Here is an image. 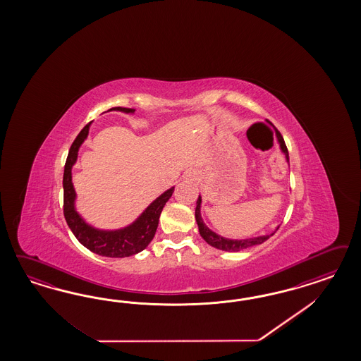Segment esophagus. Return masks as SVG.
<instances>
[{
  "label": "esophagus",
  "mask_w": 361,
  "mask_h": 361,
  "mask_svg": "<svg viewBox=\"0 0 361 361\" xmlns=\"http://www.w3.org/2000/svg\"><path fill=\"white\" fill-rule=\"evenodd\" d=\"M198 173H197L196 169H188L185 173L183 175V178L184 180H188V181H196L197 177H198Z\"/></svg>",
  "instance_id": "34e87169"
}]
</instances>
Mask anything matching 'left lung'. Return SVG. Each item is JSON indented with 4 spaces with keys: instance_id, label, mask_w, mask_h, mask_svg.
I'll return each instance as SVG.
<instances>
[{
    "instance_id": "left-lung-1",
    "label": "left lung",
    "mask_w": 361,
    "mask_h": 361,
    "mask_svg": "<svg viewBox=\"0 0 361 361\" xmlns=\"http://www.w3.org/2000/svg\"><path fill=\"white\" fill-rule=\"evenodd\" d=\"M275 135H276V139H278V142H279L281 151L284 153L286 160L288 163V151H287V147L284 144L283 137L276 130H275ZM201 202H202L201 196H198L196 202V221L197 225H198L200 235L207 240L210 246H213V247H216L219 250H224V252H240V250L249 249V247L255 246V245H261L264 240H269L274 234V233H271V234L252 237V238H246V240H230V238H225V237L219 235L217 233H214L213 230L209 229L208 226L205 225V222L202 221V217H201Z\"/></svg>"
}]
</instances>
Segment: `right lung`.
Listing matches in <instances>:
<instances>
[{
    "instance_id": "right-lung-1",
    "label": "right lung",
    "mask_w": 361,
    "mask_h": 361,
    "mask_svg": "<svg viewBox=\"0 0 361 361\" xmlns=\"http://www.w3.org/2000/svg\"><path fill=\"white\" fill-rule=\"evenodd\" d=\"M109 111H121L126 114H133L135 109L126 107H114ZM91 123L79 132L77 139L71 144L68 156L66 160L63 172V214L68 228L74 233L77 240L87 247L90 252L109 258H124L142 252L153 240L159 225V219L166 201L172 197L175 186L165 190L157 197L152 204L133 221L131 225L118 230H100L88 225L80 217L75 209L77 193L71 181V169L78 159V151L80 145L87 139Z\"/></svg>"
}]
</instances>
